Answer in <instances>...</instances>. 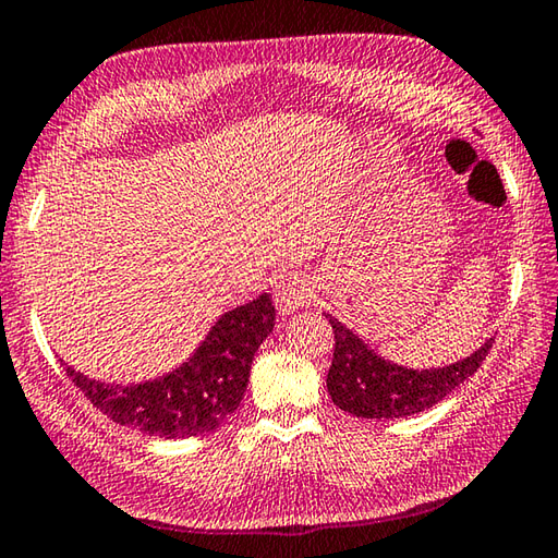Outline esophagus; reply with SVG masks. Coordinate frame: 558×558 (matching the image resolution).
<instances>
[{
  "instance_id": "1",
  "label": "esophagus",
  "mask_w": 558,
  "mask_h": 558,
  "mask_svg": "<svg viewBox=\"0 0 558 558\" xmlns=\"http://www.w3.org/2000/svg\"><path fill=\"white\" fill-rule=\"evenodd\" d=\"M308 299H311V289L301 277H287L275 287V303L279 313H293L296 308H301L303 303H308Z\"/></svg>"
}]
</instances>
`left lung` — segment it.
I'll return each instance as SVG.
<instances>
[{
  "label": "left lung",
  "instance_id": "left-lung-1",
  "mask_svg": "<svg viewBox=\"0 0 558 558\" xmlns=\"http://www.w3.org/2000/svg\"><path fill=\"white\" fill-rule=\"evenodd\" d=\"M330 318L335 332L328 391L335 405L356 417H408L433 408L478 369L493 347L488 340L466 360L417 372L381 360L338 318Z\"/></svg>",
  "mask_w": 558,
  "mask_h": 558
}]
</instances>
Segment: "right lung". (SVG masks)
Listing matches in <instances>:
<instances>
[{"label":"right lung","instance_id":"1","mask_svg":"<svg viewBox=\"0 0 558 558\" xmlns=\"http://www.w3.org/2000/svg\"><path fill=\"white\" fill-rule=\"evenodd\" d=\"M269 293L220 315L204 344L180 369L138 386H109L70 369L80 391L113 423L143 435L180 439L211 433L235 413L250 381L257 347L275 328Z\"/></svg>","mask_w":558,"mask_h":558}]
</instances>
